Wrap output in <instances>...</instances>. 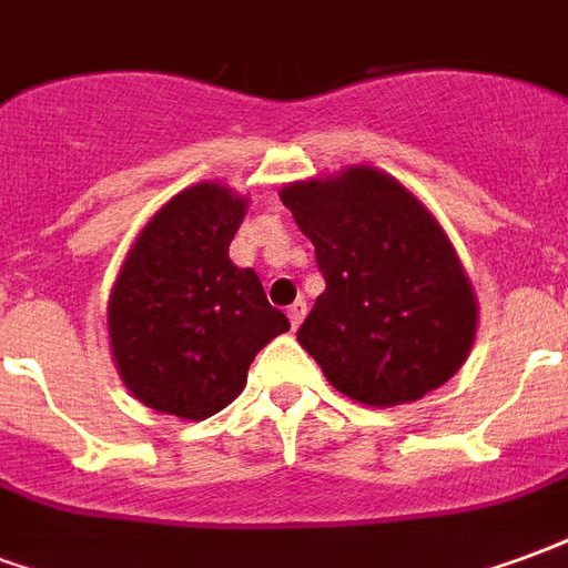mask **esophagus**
<instances>
[{"mask_svg":"<svg viewBox=\"0 0 568 568\" xmlns=\"http://www.w3.org/2000/svg\"><path fill=\"white\" fill-rule=\"evenodd\" d=\"M305 312H308V308H305V302H302V300L290 305L287 317H290V326H293V329H300V324L305 321Z\"/></svg>","mask_w":568,"mask_h":568,"instance_id":"esophagus-1","label":"esophagus"}]
</instances>
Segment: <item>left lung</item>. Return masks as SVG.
Returning a JSON list of instances; mask_svg holds the SVG:
<instances>
[{
    "instance_id": "1",
    "label": "left lung",
    "mask_w": 568,
    "mask_h": 568,
    "mask_svg": "<svg viewBox=\"0 0 568 568\" xmlns=\"http://www.w3.org/2000/svg\"><path fill=\"white\" fill-rule=\"evenodd\" d=\"M281 202L326 281L296 338L335 390L393 408L454 378L478 300L433 211L375 165L284 184Z\"/></svg>"
}]
</instances>
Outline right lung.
<instances>
[{
  "label": "right lung",
  "mask_w": 568,
  "mask_h": 568,
  "mask_svg": "<svg viewBox=\"0 0 568 568\" xmlns=\"http://www.w3.org/2000/svg\"><path fill=\"white\" fill-rule=\"evenodd\" d=\"M247 196L221 181L181 190L144 223L109 296V345L126 390L181 420H205L247 384L256 351L290 321L254 268L230 260Z\"/></svg>",
  "instance_id": "1"
}]
</instances>
